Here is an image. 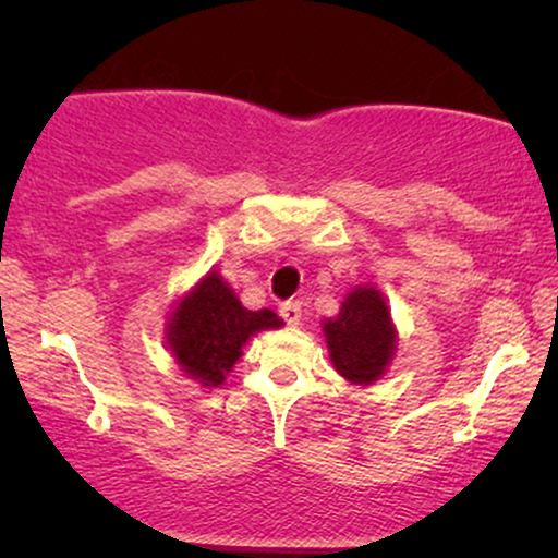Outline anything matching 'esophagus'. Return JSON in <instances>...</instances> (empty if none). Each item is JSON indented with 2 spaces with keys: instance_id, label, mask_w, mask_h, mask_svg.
Segmentation results:
<instances>
[{
  "instance_id": "1",
  "label": "esophagus",
  "mask_w": 558,
  "mask_h": 558,
  "mask_svg": "<svg viewBox=\"0 0 558 558\" xmlns=\"http://www.w3.org/2000/svg\"><path fill=\"white\" fill-rule=\"evenodd\" d=\"M279 315L284 317L287 325H300L302 323V302H281L279 304Z\"/></svg>"
}]
</instances>
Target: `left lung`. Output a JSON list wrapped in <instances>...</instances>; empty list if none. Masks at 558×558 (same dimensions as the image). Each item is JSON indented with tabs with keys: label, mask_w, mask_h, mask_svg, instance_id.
Instances as JSON below:
<instances>
[{
	"label": "left lung",
	"mask_w": 558,
	"mask_h": 558,
	"mask_svg": "<svg viewBox=\"0 0 558 558\" xmlns=\"http://www.w3.org/2000/svg\"><path fill=\"white\" fill-rule=\"evenodd\" d=\"M335 371L350 384L368 386L384 376L396 353L391 310L376 287H355L338 317L323 323Z\"/></svg>",
	"instance_id": "8db88e82"
}]
</instances>
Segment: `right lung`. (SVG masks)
Returning <instances> with one entry per match:
<instances>
[{
  "label": "right lung",
  "instance_id": "obj_1",
  "mask_svg": "<svg viewBox=\"0 0 558 558\" xmlns=\"http://www.w3.org/2000/svg\"><path fill=\"white\" fill-rule=\"evenodd\" d=\"M281 325L284 319L271 310L243 307L223 277L210 271L178 302L165 335L174 361L190 378L203 386H220L251 335Z\"/></svg>",
  "mask_w": 558,
  "mask_h": 558
}]
</instances>
